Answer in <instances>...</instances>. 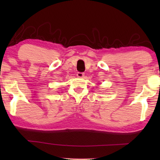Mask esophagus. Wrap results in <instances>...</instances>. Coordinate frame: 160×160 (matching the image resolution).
I'll use <instances>...</instances> for the list:
<instances>
[{
  "label": "esophagus",
  "mask_w": 160,
  "mask_h": 160,
  "mask_svg": "<svg viewBox=\"0 0 160 160\" xmlns=\"http://www.w3.org/2000/svg\"><path fill=\"white\" fill-rule=\"evenodd\" d=\"M77 76L78 78H82L84 76V72H77Z\"/></svg>",
  "instance_id": "obj_1"
}]
</instances>
